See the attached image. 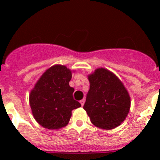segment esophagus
Returning a JSON list of instances; mask_svg holds the SVG:
<instances>
[{"instance_id":"esophagus-1","label":"esophagus","mask_w":160,"mask_h":160,"mask_svg":"<svg viewBox=\"0 0 160 160\" xmlns=\"http://www.w3.org/2000/svg\"><path fill=\"white\" fill-rule=\"evenodd\" d=\"M80 103H81L82 106L84 105V103H85V99H84V98H83V99H82L81 101H80Z\"/></svg>"}]
</instances>
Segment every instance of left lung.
Masks as SVG:
<instances>
[{
	"label": "left lung",
	"mask_w": 160,
	"mask_h": 160,
	"mask_svg": "<svg viewBox=\"0 0 160 160\" xmlns=\"http://www.w3.org/2000/svg\"><path fill=\"white\" fill-rule=\"evenodd\" d=\"M90 90L83 108L95 127L111 130L128 116L131 98L118 78L110 70L98 68L88 76Z\"/></svg>",
	"instance_id": "1"
}]
</instances>
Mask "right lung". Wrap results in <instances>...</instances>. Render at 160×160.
Wrapping results in <instances>:
<instances>
[{"label": "right lung", "instance_id": "add662e5", "mask_svg": "<svg viewBox=\"0 0 160 160\" xmlns=\"http://www.w3.org/2000/svg\"><path fill=\"white\" fill-rule=\"evenodd\" d=\"M71 78L70 69L55 65L42 74L31 90L29 104L32 115L43 128H64L70 121L72 111L81 107L73 99L74 89L69 85Z\"/></svg>", "mask_w": 160, "mask_h": 160}]
</instances>
